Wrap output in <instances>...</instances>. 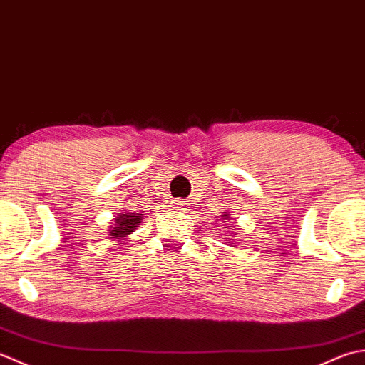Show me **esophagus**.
<instances>
[{
	"label": "esophagus",
	"instance_id": "1",
	"mask_svg": "<svg viewBox=\"0 0 365 365\" xmlns=\"http://www.w3.org/2000/svg\"><path fill=\"white\" fill-rule=\"evenodd\" d=\"M175 205H176L178 207H184V202H181V200H176Z\"/></svg>",
	"mask_w": 365,
	"mask_h": 365
}]
</instances>
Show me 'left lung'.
Listing matches in <instances>:
<instances>
[{
    "instance_id": "1",
    "label": "left lung",
    "mask_w": 365,
    "mask_h": 365,
    "mask_svg": "<svg viewBox=\"0 0 365 365\" xmlns=\"http://www.w3.org/2000/svg\"><path fill=\"white\" fill-rule=\"evenodd\" d=\"M225 219H230V215H225Z\"/></svg>"
}]
</instances>
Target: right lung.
I'll return each instance as SVG.
<instances>
[{"mask_svg": "<svg viewBox=\"0 0 365 365\" xmlns=\"http://www.w3.org/2000/svg\"><path fill=\"white\" fill-rule=\"evenodd\" d=\"M141 224V215L137 212H124L120 217H116L115 227H111L110 236H115L116 240H121L130 235Z\"/></svg>", "mask_w": 365, "mask_h": 365, "instance_id": "add662e5", "label": "right lung"}]
</instances>
